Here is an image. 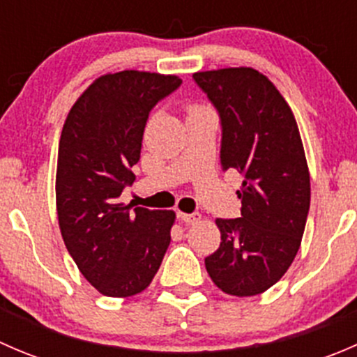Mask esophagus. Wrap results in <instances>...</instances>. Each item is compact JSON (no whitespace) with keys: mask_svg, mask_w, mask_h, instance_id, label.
<instances>
[{"mask_svg":"<svg viewBox=\"0 0 357 357\" xmlns=\"http://www.w3.org/2000/svg\"><path fill=\"white\" fill-rule=\"evenodd\" d=\"M179 218H181V221L186 222V225H197V222H200L202 215L199 212H193V214H185V212H181Z\"/></svg>","mask_w":357,"mask_h":357,"instance_id":"34e87169","label":"esophagus"}]
</instances>
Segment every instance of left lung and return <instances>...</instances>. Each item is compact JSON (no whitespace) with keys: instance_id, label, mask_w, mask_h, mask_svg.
Instances as JSON below:
<instances>
[{"instance_id":"1","label":"left lung","mask_w":357,"mask_h":357,"mask_svg":"<svg viewBox=\"0 0 357 357\" xmlns=\"http://www.w3.org/2000/svg\"><path fill=\"white\" fill-rule=\"evenodd\" d=\"M221 119V165L243 178L242 218L215 219L221 245L205 257L218 289L250 297L271 289L297 255L311 183L297 122L278 89L250 67L197 72Z\"/></svg>"}]
</instances>
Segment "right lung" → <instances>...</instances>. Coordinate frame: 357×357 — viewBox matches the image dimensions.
I'll return each mask as SVG.
<instances>
[{
	"mask_svg": "<svg viewBox=\"0 0 357 357\" xmlns=\"http://www.w3.org/2000/svg\"><path fill=\"white\" fill-rule=\"evenodd\" d=\"M181 86L178 75L122 70L96 79L68 112L59 145L56 212L79 271L107 297L152 283L171 243L172 211L124 205L150 110Z\"/></svg>",
	"mask_w": 357,
	"mask_h": 357,
	"instance_id": "add662e5",
	"label": "right lung"
}]
</instances>
